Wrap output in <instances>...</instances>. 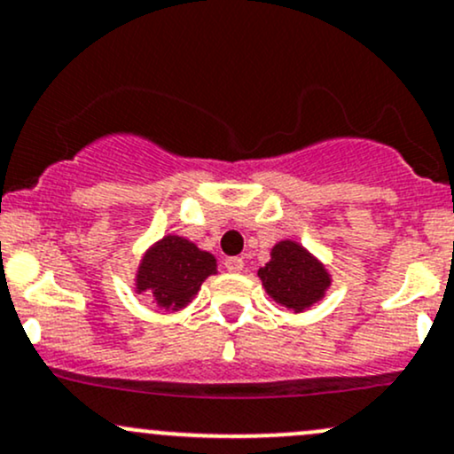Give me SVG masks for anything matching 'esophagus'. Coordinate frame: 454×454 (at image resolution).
Returning a JSON list of instances; mask_svg holds the SVG:
<instances>
[{"mask_svg":"<svg viewBox=\"0 0 454 454\" xmlns=\"http://www.w3.org/2000/svg\"><path fill=\"white\" fill-rule=\"evenodd\" d=\"M223 267H226L228 271H241L243 270V259H239V256H228V259L223 261Z\"/></svg>","mask_w":454,"mask_h":454,"instance_id":"esophagus-1","label":"esophagus"}]
</instances>
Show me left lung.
Masks as SVG:
<instances>
[{"label": "left lung", "mask_w": 454, "mask_h": 454, "mask_svg": "<svg viewBox=\"0 0 454 454\" xmlns=\"http://www.w3.org/2000/svg\"><path fill=\"white\" fill-rule=\"evenodd\" d=\"M267 294L276 302L302 311L324 295L328 274L304 247L294 241H280L271 250V261L259 270Z\"/></svg>", "instance_id": "8db88e82"}]
</instances>
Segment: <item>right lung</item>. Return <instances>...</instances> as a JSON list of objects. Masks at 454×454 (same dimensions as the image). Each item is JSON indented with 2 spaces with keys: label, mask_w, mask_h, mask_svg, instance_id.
Returning <instances> with one entry per match:
<instances>
[{
  "label": "right lung",
  "mask_w": 454,
  "mask_h": 454,
  "mask_svg": "<svg viewBox=\"0 0 454 454\" xmlns=\"http://www.w3.org/2000/svg\"><path fill=\"white\" fill-rule=\"evenodd\" d=\"M215 274V256L183 237H165L145 254L139 267V291L154 295L160 307L183 309Z\"/></svg>",
  "instance_id": "right-lung-1"
}]
</instances>
